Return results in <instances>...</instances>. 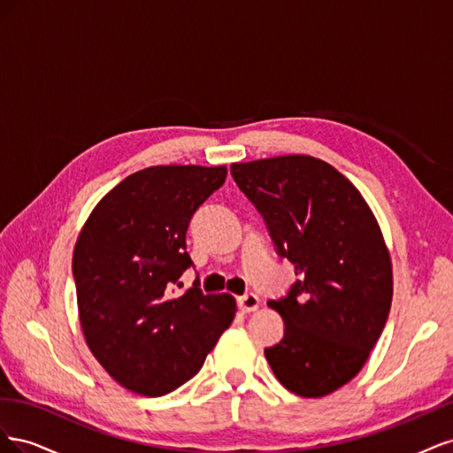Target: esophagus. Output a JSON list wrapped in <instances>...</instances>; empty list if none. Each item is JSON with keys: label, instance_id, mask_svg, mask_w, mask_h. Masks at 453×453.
<instances>
[{"label": "esophagus", "instance_id": "obj_1", "mask_svg": "<svg viewBox=\"0 0 453 453\" xmlns=\"http://www.w3.org/2000/svg\"><path fill=\"white\" fill-rule=\"evenodd\" d=\"M260 306V300L257 295L250 293V295H243L238 298V308L243 311V313H250V311H255L257 308Z\"/></svg>", "mask_w": 453, "mask_h": 453}]
</instances>
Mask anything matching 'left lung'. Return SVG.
I'll return each instance as SVG.
<instances>
[{
  "instance_id": "8db88e82",
  "label": "left lung",
  "mask_w": 453,
  "mask_h": 453,
  "mask_svg": "<svg viewBox=\"0 0 453 453\" xmlns=\"http://www.w3.org/2000/svg\"><path fill=\"white\" fill-rule=\"evenodd\" d=\"M298 278L270 300L285 323L265 355L283 388L325 396L359 374L386 326L391 257L363 195L331 164L285 155L230 166Z\"/></svg>"
}]
</instances>
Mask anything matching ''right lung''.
<instances>
[{
  "label": "right lung",
  "mask_w": 453,
  "mask_h": 453,
  "mask_svg": "<svg viewBox=\"0 0 453 453\" xmlns=\"http://www.w3.org/2000/svg\"><path fill=\"white\" fill-rule=\"evenodd\" d=\"M225 166H150L98 202L73 250L79 321L107 374L143 396L193 378L236 315L232 295L183 287L187 228Z\"/></svg>",
  "instance_id": "add662e5"
}]
</instances>
